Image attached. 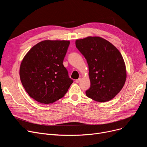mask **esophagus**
<instances>
[{
    "label": "esophagus",
    "mask_w": 147,
    "mask_h": 147,
    "mask_svg": "<svg viewBox=\"0 0 147 147\" xmlns=\"http://www.w3.org/2000/svg\"><path fill=\"white\" fill-rule=\"evenodd\" d=\"M81 80H82V78H79L78 79L76 80V81H75V82H76V83H79V82H80V81Z\"/></svg>",
    "instance_id": "obj_1"
}]
</instances>
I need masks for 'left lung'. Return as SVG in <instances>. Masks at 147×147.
Returning <instances> with one entry per match:
<instances>
[{
	"instance_id": "1",
	"label": "left lung",
	"mask_w": 147,
	"mask_h": 147,
	"mask_svg": "<svg viewBox=\"0 0 147 147\" xmlns=\"http://www.w3.org/2000/svg\"><path fill=\"white\" fill-rule=\"evenodd\" d=\"M76 48L89 65L90 88L87 96L105 102L114 98L124 86L126 68L120 51L110 42L98 36L76 40Z\"/></svg>"
}]
</instances>
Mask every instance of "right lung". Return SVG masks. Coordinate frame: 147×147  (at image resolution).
I'll list each match as a JSON object with an SVG mask.
<instances>
[{
    "instance_id": "1",
    "label": "right lung",
    "mask_w": 147,
    "mask_h": 147,
    "mask_svg": "<svg viewBox=\"0 0 147 147\" xmlns=\"http://www.w3.org/2000/svg\"><path fill=\"white\" fill-rule=\"evenodd\" d=\"M69 45V40H45L33 46L23 58L20 80L27 93L36 101L55 102L73 83L63 65Z\"/></svg>"
}]
</instances>
